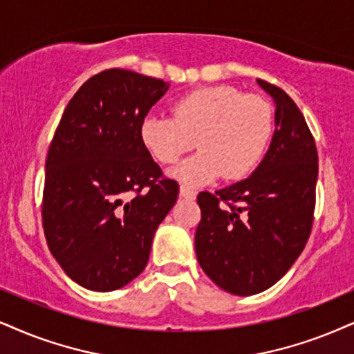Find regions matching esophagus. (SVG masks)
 <instances>
[{"label":"esophagus","instance_id":"esophagus-1","mask_svg":"<svg viewBox=\"0 0 354 354\" xmlns=\"http://www.w3.org/2000/svg\"><path fill=\"white\" fill-rule=\"evenodd\" d=\"M180 194H181V198H185V199H196V191L191 189L189 186L181 185L180 186Z\"/></svg>","mask_w":354,"mask_h":354}]
</instances>
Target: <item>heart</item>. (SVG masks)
<instances>
[{
  "mask_svg": "<svg viewBox=\"0 0 354 354\" xmlns=\"http://www.w3.org/2000/svg\"><path fill=\"white\" fill-rule=\"evenodd\" d=\"M171 114H150L142 122V140L156 162L171 165L196 147L194 156L173 169L187 185L221 176L240 180L263 158L274 115L265 97L232 86L201 88L178 97Z\"/></svg>",
  "mask_w": 354,
  "mask_h": 354,
  "instance_id": "b5f03b06",
  "label": "heart"
}]
</instances>
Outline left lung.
Returning a JSON list of instances; mask_svg holds the SVG:
<instances>
[{
	"mask_svg": "<svg viewBox=\"0 0 354 354\" xmlns=\"http://www.w3.org/2000/svg\"><path fill=\"white\" fill-rule=\"evenodd\" d=\"M258 83L276 102L270 150L247 180L198 196V261L218 288L235 296L276 284L302 253L314 223L315 138L284 89Z\"/></svg>",
	"mask_w": 354,
	"mask_h": 354,
	"instance_id": "8db88e82",
	"label": "left lung"
}]
</instances>
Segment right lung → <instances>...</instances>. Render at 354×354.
<instances>
[{
	"label": "right lung",
	"mask_w": 354,
	"mask_h": 354,
	"mask_svg": "<svg viewBox=\"0 0 354 354\" xmlns=\"http://www.w3.org/2000/svg\"><path fill=\"white\" fill-rule=\"evenodd\" d=\"M168 86L131 70L101 71L75 93L53 133L42 225L53 258L83 288L107 292L136 279L176 203L180 186L140 132Z\"/></svg>",
	"instance_id": "add662e5"
}]
</instances>
